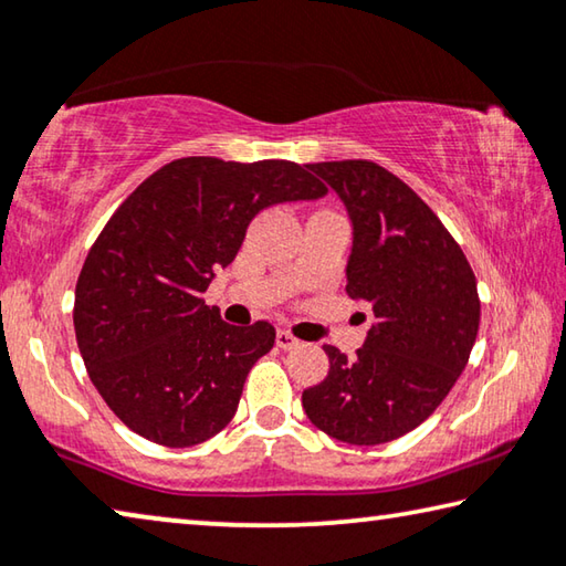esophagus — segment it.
I'll return each instance as SVG.
<instances>
[{"instance_id":"obj_1","label":"esophagus","mask_w":566,"mask_h":566,"mask_svg":"<svg viewBox=\"0 0 566 566\" xmlns=\"http://www.w3.org/2000/svg\"><path fill=\"white\" fill-rule=\"evenodd\" d=\"M276 347H280V349H296V347H300V339H296L292 332L280 329V332H276Z\"/></svg>"}]
</instances>
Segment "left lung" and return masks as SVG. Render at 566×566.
Here are the masks:
<instances>
[{
  "label": "left lung",
  "mask_w": 566,
  "mask_h": 566,
  "mask_svg": "<svg viewBox=\"0 0 566 566\" xmlns=\"http://www.w3.org/2000/svg\"><path fill=\"white\" fill-rule=\"evenodd\" d=\"M306 167L347 207V294L371 306L375 324L354 359L324 344L329 371L302 391V407L339 442L385 444L417 429L464 371L479 332L476 280L439 217L385 167Z\"/></svg>",
  "instance_id": "8db88e82"
}]
</instances>
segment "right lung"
<instances>
[{"instance_id": "1", "label": "right lung", "mask_w": 566, "mask_h": 566, "mask_svg": "<svg viewBox=\"0 0 566 566\" xmlns=\"http://www.w3.org/2000/svg\"><path fill=\"white\" fill-rule=\"evenodd\" d=\"M324 195L286 159L185 157L124 199L76 280L74 332L92 385L132 432L195 447L232 421L276 332L227 324L202 294L262 209Z\"/></svg>"}]
</instances>
